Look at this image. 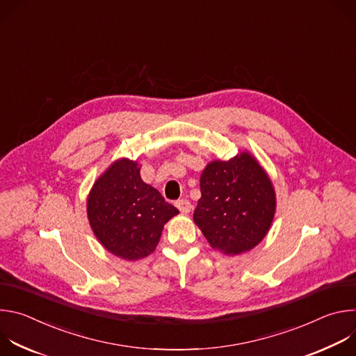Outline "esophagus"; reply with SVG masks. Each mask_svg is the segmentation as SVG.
Here are the masks:
<instances>
[{
	"label": "esophagus",
	"instance_id": "1",
	"mask_svg": "<svg viewBox=\"0 0 356 356\" xmlns=\"http://www.w3.org/2000/svg\"><path fill=\"white\" fill-rule=\"evenodd\" d=\"M176 207L180 210V213H183V214H187V213H190V210H191V204H190V201L187 200V198H181V200H179V201H176Z\"/></svg>",
	"mask_w": 356,
	"mask_h": 356
}]
</instances>
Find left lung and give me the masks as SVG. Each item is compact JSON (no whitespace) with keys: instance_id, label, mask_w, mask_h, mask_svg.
I'll return each instance as SVG.
<instances>
[{"instance_id":"left-lung-1","label":"left lung","mask_w":356,"mask_h":356,"mask_svg":"<svg viewBox=\"0 0 356 356\" xmlns=\"http://www.w3.org/2000/svg\"><path fill=\"white\" fill-rule=\"evenodd\" d=\"M201 198L193 218L214 249L239 255L268 234L276 210L272 181L248 152L214 161L200 177Z\"/></svg>"}]
</instances>
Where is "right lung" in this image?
<instances>
[{"label":"right lung","mask_w":356,"mask_h":356,"mask_svg":"<svg viewBox=\"0 0 356 356\" xmlns=\"http://www.w3.org/2000/svg\"><path fill=\"white\" fill-rule=\"evenodd\" d=\"M179 210L143 183L139 166L129 159L114 162L94 183L87 198V216L97 239L127 261L155 250L163 225Z\"/></svg>","instance_id":"right-lung-1"}]
</instances>
